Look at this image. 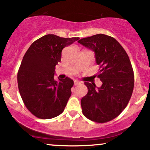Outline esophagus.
Listing matches in <instances>:
<instances>
[{
    "label": "esophagus",
    "mask_w": 150,
    "mask_h": 150,
    "mask_svg": "<svg viewBox=\"0 0 150 150\" xmlns=\"http://www.w3.org/2000/svg\"><path fill=\"white\" fill-rule=\"evenodd\" d=\"M80 85V82H78V81L77 80H75L74 81V85Z\"/></svg>",
    "instance_id": "esophagus-1"
}]
</instances>
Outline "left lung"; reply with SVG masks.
Returning a JSON list of instances; mask_svg holds the SVG:
<instances>
[{"instance_id":"8db88e82","label":"left lung","mask_w":150,"mask_h":150,"mask_svg":"<svg viewBox=\"0 0 150 150\" xmlns=\"http://www.w3.org/2000/svg\"><path fill=\"white\" fill-rule=\"evenodd\" d=\"M78 43L95 53L99 65L98 78L102 85L85 82L88 92L81 99L84 116L97 123L114 119L128 105L134 87V73L130 59L114 38L99 34Z\"/></svg>"}]
</instances>
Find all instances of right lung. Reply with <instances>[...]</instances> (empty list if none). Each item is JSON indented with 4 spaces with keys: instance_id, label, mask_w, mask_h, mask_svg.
<instances>
[{
    "instance_id": "obj_1",
    "label": "right lung",
    "mask_w": 150,
    "mask_h": 150,
    "mask_svg": "<svg viewBox=\"0 0 150 150\" xmlns=\"http://www.w3.org/2000/svg\"><path fill=\"white\" fill-rule=\"evenodd\" d=\"M79 39L47 34L25 53L18 73L19 92L26 107L37 118H53L64 111L74 82L68 77L55 80V68L63 48Z\"/></svg>"
}]
</instances>
